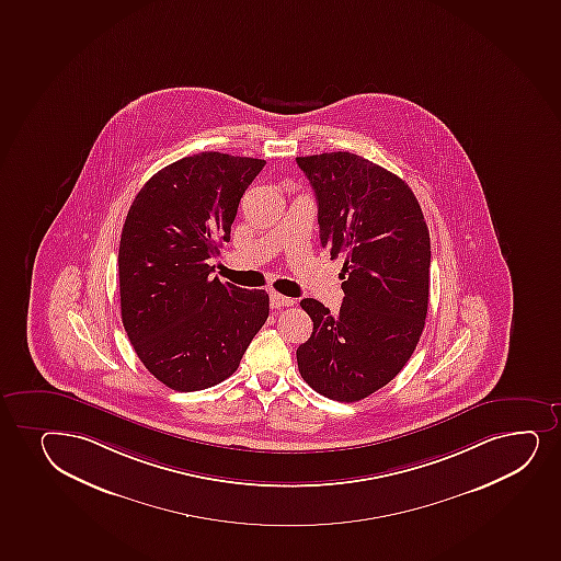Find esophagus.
<instances>
[{"label":"esophagus","instance_id":"1","mask_svg":"<svg viewBox=\"0 0 561 561\" xmlns=\"http://www.w3.org/2000/svg\"><path fill=\"white\" fill-rule=\"evenodd\" d=\"M270 304L271 309L280 310L284 309V307H291L294 299L283 296V294H277V291H271Z\"/></svg>","mask_w":561,"mask_h":561}]
</instances>
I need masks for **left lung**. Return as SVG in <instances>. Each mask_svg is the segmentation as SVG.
Segmentation results:
<instances>
[{
    "label": "left lung",
    "instance_id": "8db88e82",
    "mask_svg": "<svg viewBox=\"0 0 561 561\" xmlns=\"http://www.w3.org/2000/svg\"><path fill=\"white\" fill-rule=\"evenodd\" d=\"M318 202L320 243L344 254L339 314L312 297L314 323L297 367L316 393L357 402L407 365L425 328L431 236L399 175L348 151L297 157Z\"/></svg>",
    "mask_w": 561,
    "mask_h": 561
}]
</instances>
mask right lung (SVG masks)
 <instances>
[{"mask_svg": "<svg viewBox=\"0 0 561 561\" xmlns=\"http://www.w3.org/2000/svg\"><path fill=\"white\" fill-rule=\"evenodd\" d=\"M265 161L219 151L183 157L136 194L119 241L123 328L144 367L191 393L232 376L270 316L265 290L213 277L239 201Z\"/></svg>", "mask_w": 561, "mask_h": 561, "instance_id": "1", "label": "right lung"}]
</instances>
